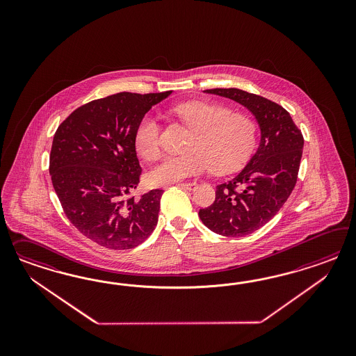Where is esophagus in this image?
Instances as JSON below:
<instances>
[{"mask_svg":"<svg viewBox=\"0 0 356 356\" xmlns=\"http://www.w3.org/2000/svg\"><path fill=\"white\" fill-rule=\"evenodd\" d=\"M179 186H181L184 189H188V191H193L194 188L197 186V183H179Z\"/></svg>","mask_w":356,"mask_h":356,"instance_id":"esophagus-1","label":"esophagus"}]
</instances>
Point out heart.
<instances>
[{
	"label": "heart",
	"mask_w": 356,
	"mask_h": 356,
	"mask_svg": "<svg viewBox=\"0 0 356 356\" xmlns=\"http://www.w3.org/2000/svg\"><path fill=\"white\" fill-rule=\"evenodd\" d=\"M176 113L194 130L186 154L167 155L150 172L151 181L168 185L206 172L235 171L247 162L256 147L257 127L248 115L232 113L228 107L194 100L176 107ZM134 147L146 161L161 154V127L147 113L134 131Z\"/></svg>",
	"instance_id": "b5f03b06"
}]
</instances>
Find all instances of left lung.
Masks as SVG:
<instances>
[{
	"label": "left lung",
	"instance_id": "1",
	"mask_svg": "<svg viewBox=\"0 0 356 356\" xmlns=\"http://www.w3.org/2000/svg\"><path fill=\"white\" fill-rule=\"evenodd\" d=\"M206 94L227 97L253 115L259 149L229 181L216 186V201L198 211L209 229L223 236H245L265 226L290 197L302 161V131L280 104L238 88H213Z\"/></svg>",
	"mask_w": 356,
	"mask_h": 356
}]
</instances>
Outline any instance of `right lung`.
<instances>
[{
	"instance_id": "add662e5",
	"label": "right lung",
	"mask_w": 356,
	"mask_h": 356,
	"mask_svg": "<svg viewBox=\"0 0 356 356\" xmlns=\"http://www.w3.org/2000/svg\"><path fill=\"white\" fill-rule=\"evenodd\" d=\"M119 92L76 109L58 127L49 173L65 214L76 229L109 249L142 244L158 223L163 191L128 197L140 183L134 131L151 107L170 97Z\"/></svg>"
}]
</instances>
